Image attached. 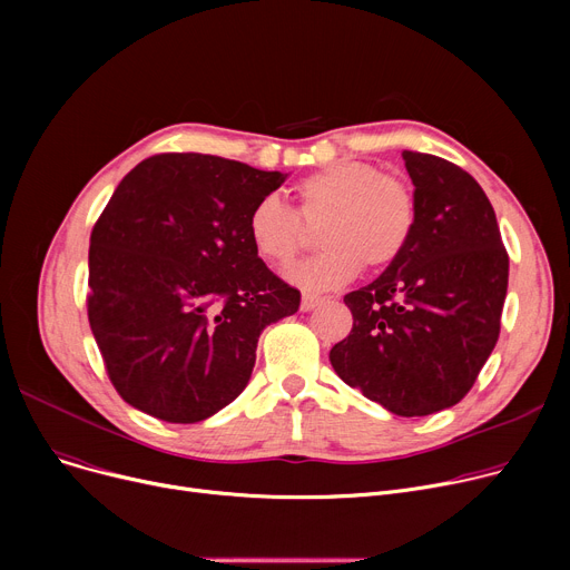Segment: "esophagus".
I'll return each mask as SVG.
<instances>
[{
	"mask_svg": "<svg viewBox=\"0 0 570 570\" xmlns=\"http://www.w3.org/2000/svg\"><path fill=\"white\" fill-rule=\"evenodd\" d=\"M321 303H323V297H318V295H312V293H303L301 309H303V312H312V309H316Z\"/></svg>",
	"mask_w": 570,
	"mask_h": 570,
	"instance_id": "34e87169",
	"label": "esophagus"
}]
</instances>
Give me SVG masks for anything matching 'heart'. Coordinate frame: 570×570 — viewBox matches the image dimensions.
<instances>
[{"label":"heart","instance_id":"obj_1","mask_svg":"<svg viewBox=\"0 0 570 570\" xmlns=\"http://www.w3.org/2000/svg\"><path fill=\"white\" fill-rule=\"evenodd\" d=\"M295 213L277 196L254 203L247 237L254 252L273 265H288L318 228L316 256L286 269V279L305 291H333L357 269L376 273L395 263L415 230L417 205L406 179L383 175L361 161L325 166L295 187Z\"/></svg>","mask_w":570,"mask_h":570}]
</instances>
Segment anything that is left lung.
Masks as SVG:
<instances>
[{
	"label": "left lung",
	"mask_w": 570,
	"mask_h": 570,
	"mask_svg": "<svg viewBox=\"0 0 570 570\" xmlns=\"http://www.w3.org/2000/svg\"><path fill=\"white\" fill-rule=\"evenodd\" d=\"M417 219L404 254L344 295L353 314L333 346L340 379L395 415L455 406L499 340L508 254L492 203L460 166L402 153Z\"/></svg>",
	"instance_id": "1"
}]
</instances>
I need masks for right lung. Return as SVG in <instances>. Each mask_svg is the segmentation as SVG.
<instances>
[{
    "instance_id": "obj_1",
    "label": "right lung",
    "mask_w": 570,
    "mask_h": 570,
    "mask_svg": "<svg viewBox=\"0 0 570 570\" xmlns=\"http://www.w3.org/2000/svg\"><path fill=\"white\" fill-rule=\"evenodd\" d=\"M286 177L170 153L117 185L89 237L87 316L127 404L198 423L245 391L263 327L301 307L247 237L249 209Z\"/></svg>"
}]
</instances>
